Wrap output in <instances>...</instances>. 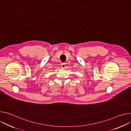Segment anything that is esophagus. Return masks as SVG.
<instances>
[{
  "label": "esophagus",
  "instance_id": "34e87169",
  "mask_svg": "<svg viewBox=\"0 0 131 131\" xmlns=\"http://www.w3.org/2000/svg\"><path fill=\"white\" fill-rule=\"evenodd\" d=\"M61 67H62V68H65V67H66V63H63L61 64Z\"/></svg>",
  "mask_w": 131,
  "mask_h": 131
}]
</instances>
